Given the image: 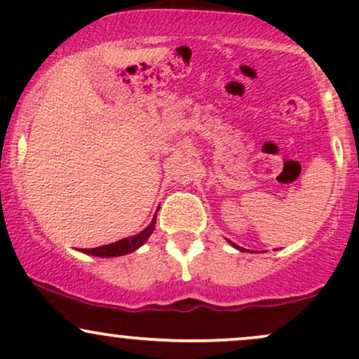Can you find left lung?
Returning a JSON list of instances; mask_svg holds the SVG:
<instances>
[{
    "label": "left lung",
    "mask_w": 359,
    "mask_h": 359,
    "mask_svg": "<svg viewBox=\"0 0 359 359\" xmlns=\"http://www.w3.org/2000/svg\"><path fill=\"white\" fill-rule=\"evenodd\" d=\"M233 246H236V245H234V243H233ZM236 248H240V246H236ZM241 250V248H240Z\"/></svg>",
    "instance_id": "8db88e82"
}]
</instances>
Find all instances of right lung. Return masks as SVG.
I'll return each instance as SVG.
<instances>
[{"label":"right lung","mask_w":359,"mask_h":359,"mask_svg":"<svg viewBox=\"0 0 359 359\" xmlns=\"http://www.w3.org/2000/svg\"><path fill=\"white\" fill-rule=\"evenodd\" d=\"M155 222H156V216H154L150 226L143 229L140 234H137V236L125 238V240L111 243V245H104V246H100V248H90V250H84V251L89 255H96V257H121V255L131 253V251L140 248V246H142L143 243L148 240V236L154 233Z\"/></svg>","instance_id":"add662e5"}]
</instances>
